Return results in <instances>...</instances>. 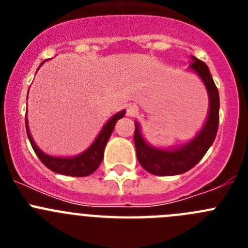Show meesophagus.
<instances>
[{"mask_svg":"<svg viewBox=\"0 0 248 248\" xmlns=\"http://www.w3.org/2000/svg\"><path fill=\"white\" fill-rule=\"evenodd\" d=\"M138 111H139V108L135 103H130V104L126 105V115H129V117H135Z\"/></svg>","mask_w":248,"mask_h":248,"instance_id":"1","label":"esophagus"}]
</instances>
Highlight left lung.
I'll use <instances>...</instances> for the list:
<instances>
[{
	"label": "left lung",
	"instance_id": "8db88e82",
	"mask_svg": "<svg viewBox=\"0 0 248 248\" xmlns=\"http://www.w3.org/2000/svg\"><path fill=\"white\" fill-rule=\"evenodd\" d=\"M190 68L200 76L206 85L210 98L209 117L203 128L195 139L175 150H161V149H155L148 145L141 137L139 125L135 124L134 143L135 149H137V157L140 165L153 175L172 176V175L189 171L190 169L194 168L207 153L217 134L218 120H220L218 118L220 95H218L217 87L215 85L209 67L202 61L192 57Z\"/></svg>",
	"mask_w": 248,
	"mask_h": 248
}]
</instances>
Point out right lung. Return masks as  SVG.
<instances>
[{"label":"right lung","instance_id":"obj_1","mask_svg":"<svg viewBox=\"0 0 248 248\" xmlns=\"http://www.w3.org/2000/svg\"><path fill=\"white\" fill-rule=\"evenodd\" d=\"M124 114H125V110L115 114L105 124L104 128L100 131V134L98 135L97 139L94 140V143L83 154L74 157H54L45 154L41 149L37 148L33 139L31 137L27 125V119H26V130H27L28 139H30V143L33 148L34 153L49 170L57 172V174L67 175V176H88V175L93 174L102 163L103 157H104L105 145H107L109 138L113 133L114 126H115V124H117L120 118L124 117Z\"/></svg>","mask_w":248,"mask_h":248}]
</instances>
